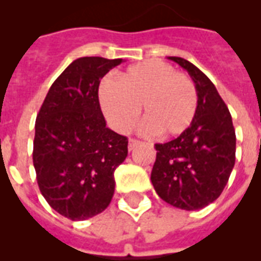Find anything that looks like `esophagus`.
<instances>
[{
  "label": "esophagus",
  "instance_id": "34e87169",
  "mask_svg": "<svg viewBox=\"0 0 261 261\" xmlns=\"http://www.w3.org/2000/svg\"><path fill=\"white\" fill-rule=\"evenodd\" d=\"M141 143H142V142H141V141H138V139L131 138L130 141H128V150H134L135 147L139 146Z\"/></svg>",
  "mask_w": 261,
  "mask_h": 261
}]
</instances>
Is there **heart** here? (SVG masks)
I'll use <instances>...</instances> for the list:
<instances>
[{
	"label": "heart",
	"instance_id": "b5f03b06",
	"mask_svg": "<svg viewBox=\"0 0 261 261\" xmlns=\"http://www.w3.org/2000/svg\"><path fill=\"white\" fill-rule=\"evenodd\" d=\"M100 104L115 130L128 133L138 123L141 106L143 130L164 138L186 133L198 111V93L187 75L176 73L161 61L133 65L120 74V81L102 80Z\"/></svg>",
	"mask_w": 261,
	"mask_h": 261
}]
</instances>
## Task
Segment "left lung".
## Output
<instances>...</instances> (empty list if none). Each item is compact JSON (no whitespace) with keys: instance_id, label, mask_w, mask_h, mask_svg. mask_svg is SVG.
Listing matches in <instances>:
<instances>
[{"instance_id":"obj_1","label":"left lung","mask_w":261,"mask_h":261,"mask_svg":"<svg viewBox=\"0 0 261 261\" xmlns=\"http://www.w3.org/2000/svg\"><path fill=\"white\" fill-rule=\"evenodd\" d=\"M188 71L198 93V111L186 133L155 143L151 182L160 198L181 210L213 203L230 177L236 161V131L230 112L204 73L180 57H169Z\"/></svg>"}]
</instances>
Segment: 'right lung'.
<instances>
[{
    "instance_id": "1",
    "label": "right lung",
    "mask_w": 261,
    "mask_h": 261,
    "mask_svg": "<svg viewBox=\"0 0 261 261\" xmlns=\"http://www.w3.org/2000/svg\"><path fill=\"white\" fill-rule=\"evenodd\" d=\"M123 59L84 57L55 80L36 116L34 167L47 203L71 221L104 211L115 191L114 172L127 157L126 137L107 127L98 85Z\"/></svg>"
}]
</instances>
